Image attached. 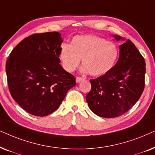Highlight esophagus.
I'll list each match as a JSON object with an SVG mask.
<instances>
[{"label": "esophagus", "instance_id": "1", "mask_svg": "<svg viewBox=\"0 0 155 155\" xmlns=\"http://www.w3.org/2000/svg\"><path fill=\"white\" fill-rule=\"evenodd\" d=\"M84 78L83 77H80V76H77V77L76 78V83H79V82L84 81Z\"/></svg>", "mask_w": 155, "mask_h": 155}]
</instances>
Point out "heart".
<instances>
[{
  "mask_svg": "<svg viewBox=\"0 0 155 155\" xmlns=\"http://www.w3.org/2000/svg\"><path fill=\"white\" fill-rule=\"evenodd\" d=\"M117 45L94 35L75 36L71 44L63 43L59 58L64 69L72 72L82 59L81 71L89 72L93 76L106 74L114 67L118 57Z\"/></svg>",
  "mask_w": 155,
  "mask_h": 155,
  "instance_id": "1",
  "label": "heart"
}]
</instances>
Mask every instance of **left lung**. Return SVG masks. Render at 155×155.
Wrapping results in <instances>:
<instances>
[{
  "instance_id": "1",
  "label": "left lung",
  "mask_w": 155,
  "mask_h": 155,
  "mask_svg": "<svg viewBox=\"0 0 155 155\" xmlns=\"http://www.w3.org/2000/svg\"><path fill=\"white\" fill-rule=\"evenodd\" d=\"M115 40H123L114 36ZM145 61L130 40L120 45V57L108 72L91 79V89L86 95L91 110L110 118L126 113L139 100L145 88Z\"/></svg>"
}]
</instances>
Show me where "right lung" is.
I'll return each instance as SVG.
<instances>
[{"label": "right lung", "instance_id": "obj_1", "mask_svg": "<svg viewBox=\"0 0 155 155\" xmlns=\"http://www.w3.org/2000/svg\"><path fill=\"white\" fill-rule=\"evenodd\" d=\"M61 34L37 33L22 40L10 54L5 64L12 97L25 110L36 116L54 112L76 78L60 65Z\"/></svg>", "mask_w": 155, "mask_h": 155}]
</instances>
